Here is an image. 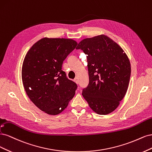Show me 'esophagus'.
Here are the masks:
<instances>
[{
  "label": "esophagus",
  "mask_w": 152,
  "mask_h": 152,
  "mask_svg": "<svg viewBox=\"0 0 152 152\" xmlns=\"http://www.w3.org/2000/svg\"><path fill=\"white\" fill-rule=\"evenodd\" d=\"M74 81H75V83H77V84H78V83H79V80H78V77H76V78H75Z\"/></svg>",
  "instance_id": "1"
}]
</instances>
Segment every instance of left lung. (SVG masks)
<instances>
[{
	"mask_svg": "<svg viewBox=\"0 0 152 152\" xmlns=\"http://www.w3.org/2000/svg\"><path fill=\"white\" fill-rule=\"evenodd\" d=\"M87 55L89 84L82 95L96 114L107 115L119 106L128 90L129 58L122 48L104 35L86 38L76 48Z\"/></svg>",
	"mask_w": 152,
	"mask_h": 152,
	"instance_id": "8db88e82",
	"label": "left lung"
}]
</instances>
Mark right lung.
Wrapping results in <instances>:
<instances>
[{"mask_svg":"<svg viewBox=\"0 0 152 152\" xmlns=\"http://www.w3.org/2000/svg\"><path fill=\"white\" fill-rule=\"evenodd\" d=\"M77 45L72 39L43 38L24 57V88L33 104L48 114H60L75 96L77 86L67 77L62 66Z\"/></svg>","mask_w":152,"mask_h":152,"instance_id":"obj_1","label":"right lung"}]
</instances>
